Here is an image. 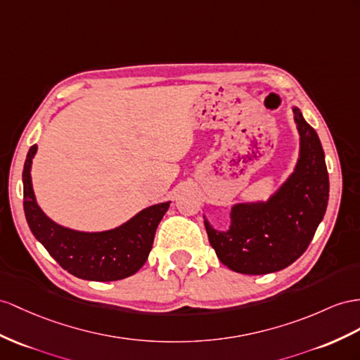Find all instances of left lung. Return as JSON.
<instances>
[{
  "label": "left lung",
  "mask_w": 360,
  "mask_h": 360,
  "mask_svg": "<svg viewBox=\"0 0 360 360\" xmlns=\"http://www.w3.org/2000/svg\"><path fill=\"white\" fill-rule=\"evenodd\" d=\"M300 135L292 173L266 200L237 202L228 229H217L204 214L211 246L229 269L263 275L288 268L307 250L328 204V173L319 136L293 106Z\"/></svg>",
  "instance_id": "obj_1"
}]
</instances>
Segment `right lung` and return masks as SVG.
<instances>
[{"instance_id": "add662e5", "label": "right lung", "mask_w": 360, "mask_h": 360, "mask_svg": "<svg viewBox=\"0 0 360 360\" xmlns=\"http://www.w3.org/2000/svg\"><path fill=\"white\" fill-rule=\"evenodd\" d=\"M38 146L34 144L27 153L22 170L24 213L36 240L63 269L82 280L117 281L140 271L170 200L146 207L106 231H79L59 225L44 213L34 196L32 164Z\"/></svg>"}]
</instances>
